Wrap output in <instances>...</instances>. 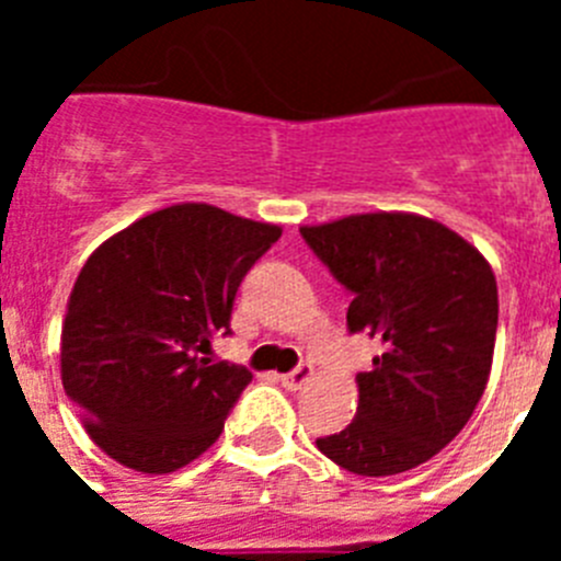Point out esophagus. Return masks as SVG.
<instances>
[{"instance_id": "esophagus-1", "label": "esophagus", "mask_w": 561, "mask_h": 561, "mask_svg": "<svg viewBox=\"0 0 561 561\" xmlns=\"http://www.w3.org/2000/svg\"><path fill=\"white\" fill-rule=\"evenodd\" d=\"M277 379H280V385H284V388H289V390H300L304 388V385H309L311 379H314V368H311V365H297L295 370H289V374H284V376H277Z\"/></svg>"}]
</instances>
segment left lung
<instances>
[{
    "mask_svg": "<svg viewBox=\"0 0 561 561\" xmlns=\"http://www.w3.org/2000/svg\"><path fill=\"white\" fill-rule=\"evenodd\" d=\"M300 232L354 295L348 329L381 345L374 368L356 374L354 421L317 438V449L365 478L427 463L472 419L492 374V266L478 247L419 213H356Z\"/></svg>",
    "mask_w": 561,
    "mask_h": 561,
    "instance_id": "left-lung-1",
    "label": "left lung"
}]
</instances>
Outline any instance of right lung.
<instances>
[{"instance_id": "add662e5", "label": "right lung", "mask_w": 561, "mask_h": 561, "mask_svg": "<svg viewBox=\"0 0 561 561\" xmlns=\"http://www.w3.org/2000/svg\"><path fill=\"white\" fill-rule=\"evenodd\" d=\"M280 227L205 202L153 210L87 257L61 325V381L98 447L142 474L216 444L252 374L207 359Z\"/></svg>"}]
</instances>
